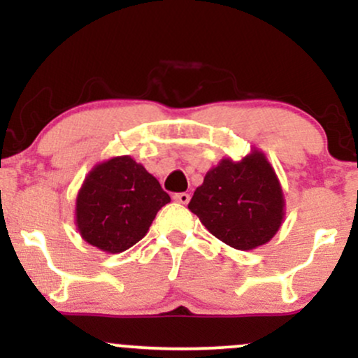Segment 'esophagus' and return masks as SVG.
I'll use <instances>...</instances> for the list:
<instances>
[{
    "mask_svg": "<svg viewBox=\"0 0 358 358\" xmlns=\"http://www.w3.org/2000/svg\"><path fill=\"white\" fill-rule=\"evenodd\" d=\"M173 200L182 205H187L188 202H190V195H188V193H175Z\"/></svg>",
    "mask_w": 358,
    "mask_h": 358,
    "instance_id": "34e87169",
    "label": "esophagus"
}]
</instances>
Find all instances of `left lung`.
<instances>
[{
  "label": "left lung",
  "instance_id": "1",
  "mask_svg": "<svg viewBox=\"0 0 358 358\" xmlns=\"http://www.w3.org/2000/svg\"><path fill=\"white\" fill-rule=\"evenodd\" d=\"M188 208L224 244L252 250L268 244L281 229L286 200L268 156L252 148L237 162L225 156L212 166Z\"/></svg>",
  "mask_w": 358,
  "mask_h": 358
}]
</instances>
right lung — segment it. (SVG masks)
<instances>
[{
    "mask_svg": "<svg viewBox=\"0 0 358 358\" xmlns=\"http://www.w3.org/2000/svg\"><path fill=\"white\" fill-rule=\"evenodd\" d=\"M170 195L129 155L97 163L76 199V227L87 244L108 254L124 252L150 231Z\"/></svg>",
    "mask_w": 358,
    "mask_h": 358,
    "instance_id": "1",
    "label": "right lung"
}]
</instances>
